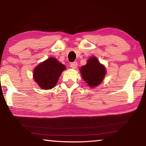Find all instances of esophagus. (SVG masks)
Segmentation results:
<instances>
[{"instance_id":"esophagus-1","label":"esophagus","mask_w":146,"mask_h":146,"mask_svg":"<svg viewBox=\"0 0 146 146\" xmlns=\"http://www.w3.org/2000/svg\"><path fill=\"white\" fill-rule=\"evenodd\" d=\"M70 67H71V68H73V69H75L76 67H77V62H74L71 63V64H70Z\"/></svg>"}]
</instances>
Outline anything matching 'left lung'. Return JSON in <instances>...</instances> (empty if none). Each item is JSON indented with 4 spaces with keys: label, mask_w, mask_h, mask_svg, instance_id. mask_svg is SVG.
I'll return each instance as SVG.
<instances>
[{
    "label": "left lung",
    "mask_w": 146,
    "mask_h": 146,
    "mask_svg": "<svg viewBox=\"0 0 146 146\" xmlns=\"http://www.w3.org/2000/svg\"><path fill=\"white\" fill-rule=\"evenodd\" d=\"M82 79L90 87L98 86L105 77L106 69L96 58L91 57L87 61L85 66L80 69Z\"/></svg>",
    "instance_id": "8db88e82"
}]
</instances>
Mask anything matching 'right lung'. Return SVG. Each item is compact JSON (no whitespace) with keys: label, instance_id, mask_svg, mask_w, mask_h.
Masks as SVG:
<instances>
[{"label":"right lung","instance_id":"1","mask_svg":"<svg viewBox=\"0 0 146 146\" xmlns=\"http://www.w3.org/2000/svg\"><path fill=\"white\" fill-rule=\"evenodd\" d=\"M66 68L56 58H48L35 68L33 79L41 88L49 90L56 86L62 71Z\"/></svg>","mask_w":146,"mask_h":146}]
</instances>
